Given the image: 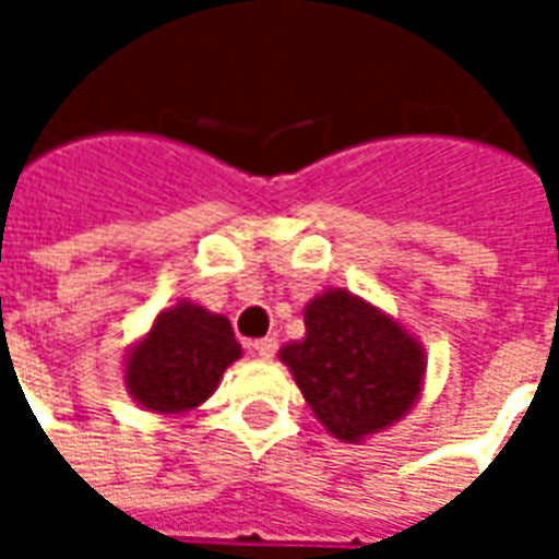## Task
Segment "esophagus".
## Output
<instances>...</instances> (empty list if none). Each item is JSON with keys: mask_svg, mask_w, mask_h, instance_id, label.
Segmentation results:
<instances>
[{"mask_svg": "<svg viewBox=\"0 0 559 559\" xmlns=\"http://www.w3.org/2000/svg\"><path fill=\"white\" fill-rule=\"evenodd\" d=\"M251 350H254L260 359H272V356H275V350H278V341H275V338H260V341H254V344H251Z\"/></svg>", "mask_w": 559, "mask_h": 559, "instance_id": "esophagus-1", "label": "esophagus"}]
</instances>
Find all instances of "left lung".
<instances>
[{"label": "left lung", "instance_id": "1", "mask_svg": "<svg viewBox=\"0 0 559 559\" xmlns=\"http://www.w3.org/2000/svg\"><path fill=\"white\" fill-rule=\"evenodd\" d=\"M305 338L278 359L317 421L341 443L389 431L425 392V347L399 317L347 287H326L305 305Z\"/></svg>", "mask_w": 559, "mask_h": 559}]
</instances>
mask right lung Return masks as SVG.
<instances>
[{"label":"right lung","instance_id":"right-lung-1","mask_svg":"<svg viewBox=\"0 0 559 559\" xmlns=\"http://www.w3.org/2000/svg\"><path fill=\"white\" fill-rule=\"evenodd\" d=\"M239 359L242 344L230 320L179 299L160 308L152 326L128 347L122 386L146 413L176 419L212 399L224 371Z\"/></svg>","mask_w":559,"mask_h":559}]
</instances>
